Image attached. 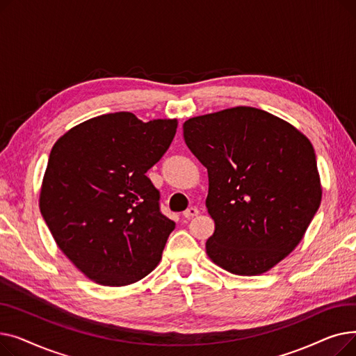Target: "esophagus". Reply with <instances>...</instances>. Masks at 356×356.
<instances>
[{"label":"esophagus","mask_w":356,"mask_h":356,"mask_svg":"<svg viewBox=\"0 0 356 356\" xmlns=\"http://www.w3.org/2000/svg\"><path fill=\"white\" fill-rule=\"evenodd\" d=\"M199 215V209L197 208H189V209H186L184 212H183V216L186 218V219H191V218H193V216H197Z\"/></svg>","instance_id":"34e87169"}]
</instances>
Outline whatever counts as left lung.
<instances>
[{"instance_id":"left-lung-1","label":"left lung","mask_w":356,"mask_h":356,"mask_svg":"<svg viewBox=\"0 0 356 356\" xmlns=\"http://www.w3.org/2000/svg\"><path fill=\"white\" fill-rule=\"evenodd\" d=\"M207 167V208L215 232L207 252L232 274L258 275L302 241L322 200L312 143L263 109L236 106L183 124Z\"/></svg>"}]
</instances>
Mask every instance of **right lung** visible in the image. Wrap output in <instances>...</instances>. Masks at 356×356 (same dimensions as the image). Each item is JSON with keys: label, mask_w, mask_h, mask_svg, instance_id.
<instances>
[{"label": "right lung", "mask_w": 356, "mask_h": 356, "mask_svg": "<svg viewBox=\"0 0 356 356\" xmlns=\"http://www.w3.org/2000/svg\"><path fill=\"white\" fill-rule=\"evenodd\" d=\"M176 120L131 112L90 118L53 145L40 212L56 244L88 278L127 286L152 273L175 222L145 173L170 147Z\"/></svg>", "instance_id": "right-lung-1"}]
</instances>
